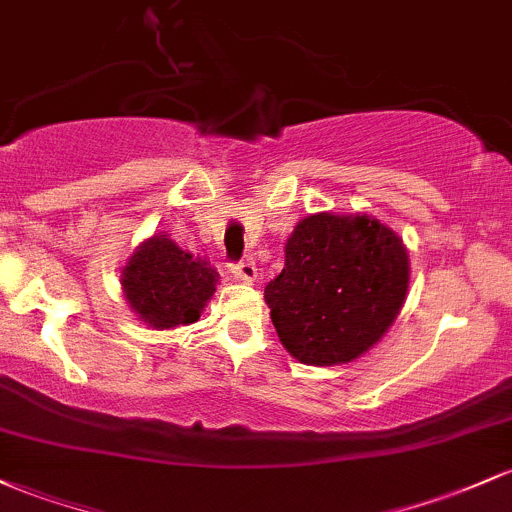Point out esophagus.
<instances>
[{
	"instance_id": "1",
	"label": "esophagus",
	"mask_w": 512,
	"mask_h": 512,
	"mask_svg": "<svg viewBox=\"0 0 512 512\" xmlns=\"http://www.w3.org/2000/svg\"><path fill=\"white\" fill-rule=\"evenodd\" d=\"M233 274L240 279V282H245V284L255 282V279H257V267H255V262H252V260L238 262V265H233Z\"/></svg>"
}]
</instances>
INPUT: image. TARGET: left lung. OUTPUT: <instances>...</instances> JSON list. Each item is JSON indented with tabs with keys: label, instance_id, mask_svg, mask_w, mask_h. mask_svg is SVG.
Listing matches in <instances>:
<instances>
[{
	"label": "left lung",
	"instance_id": "1",
	"mask_svg": "<svg viewBox=\"0 0 512 512\" xmlns=\"http://www.w3.org/2000/svg\"><path fill=\"white\" fill-rule=\"evenodd\" d=\"M284 269L265 286L279 340L303 364H347L384 338L408 294V252L367 216L311 213L284 247Z\"/></svg>",
	"mask_w": 512,
	"mask_h": 512
}]
</instances>
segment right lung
<instances>
[{
    "label": "right lung",
    "mask_w": 512,
    "mask_h": 512,
    "mask_svg": "<svg viewBox=\"0 0 512 512\" xmlns=\"http://www.w3.org/2000/svg\"><path fill=\"white\" fill-rule=\"evenodd\" d=\"M216 284V269L167 235L140 243L121 272L123 296L133 313L155 330L196 323Z\"/></svg>",
    "instance_id": "1"
}]
</instances>
